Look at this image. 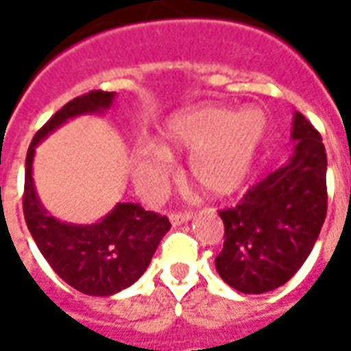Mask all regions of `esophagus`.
<instances>
[{
    "label": "esophagus",
    "instance_id": "obj_1",
    "mask_svg": "<svg viewBox=\"0 0 351 351\" xmlns=\"http://www.w3.org/2000/svg\"><path fill=\"white\" fill-rule=\"evenodd\" d=\"M169 220L173 226H182V223H188L191 220V214L190 213H171L169 214Z\"/></svg>",
    "mask_w": 351,
    "mask_h": 351
}]
</instances>
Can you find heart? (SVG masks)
<instances>
[{
  "label": "heart",
  "mask_w": 351,
  "mask_h": 351,
  "mask_svg": "<svg viewBox=\"0 0 351 351\" xmlns=\"http://www.w3.org/2000/svg\"><path fill=\"white\" fill-rule=\"evenodd\" d=\"M259 108L199 107L171 116L160 131V145L138 146L131 156L133 182L146 199L160 197L173 173L175 152H191L188 175L210 197L235 193L250 176L267 135Z\"/></svg>",
  "instance_id": "b5f03b06"
}]
</instances>
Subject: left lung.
Returning <instances> with one entry per match:
<instances>
[{
  "label": "left lung",
  "mask_w": 351,
  "mask_h": 351,
  "mask_svg": "<svg viewBox=\"0 0 351 351\" xmlns=\"http://www.w3.org/2000/svg\"><path fill=\"white\" fill-rule=\"evenodd\" d=\"M291 154L235 206L221 210L220 278L241 293L284 286L314 248L327 214V154L319 133L295 112Z\"/></svg>",
  "instance_id": "left-lung-1"
}]
</instances>
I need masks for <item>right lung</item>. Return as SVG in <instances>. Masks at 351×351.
<instances>
[{
	"label": "right lung",
	"mask_w": 351,
	"mask_h": 351,
	"mask_svg": "<svg viewBox=\"0 0 351 351\" xmlns=\"http://www.w3.org/2000/svg\"><path fill=\"white\" fill-rule=\"evenodd\" d=\"M114 92H90L69 101L35 133L26 156L24 218L43 258L77 291L110 297L135 284L152 261L171 223L165 216L135 203L116 206L95 223L58 220L45 208L34 182L37 145L77 116L103 114L112 107Z\"/></svg>",
	"instance_id": "right-lung-1"
}]
</instances>
